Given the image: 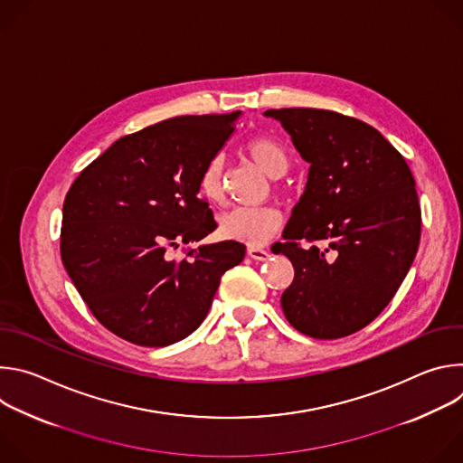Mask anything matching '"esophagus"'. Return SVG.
Listing matches in <instances>:
<instances>
[{
	"label": "esophagus",
	"instance_id": "1",
	"mask_svg": "<svg viewBox=\"0 0 463 463\" xmlns=\"http://www.w3.org/2000/svg\"><path fill=\"white\" fill-rule=\"evenodd\" d=\"M247 254H249L252 260H258V261H263V260L269 258V252H268L266 249H261V247H249V249H247Z\"/></svg>",
	"mask_w": 463,
	"mask_h": 463
}]
</instances>
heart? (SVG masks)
Masks as SVG:
<instances>
[{
  "instance_id": "obj_1",
  "label": "heart",
  "mask_w": 463,
  "mask_h": 463,
  "mask_svg": "<svg viewBox=\"0 0 463 463\" xmlns=\"http://www.w3.org/2000/svg\"><path fill=\"white\" fill-rule=\"evenodd\" d=\"M247 157L266 172L269 177H282L291 166L289 150L269 136L250 137L243 145ZM197 192L209 203H218L223 194V163L213 157L197 179ZM282 216L273 207H234L222 214L220 234L227 240L241 241L250 247L266 243L280 227Z\"/></svg>"
}]
</instances>
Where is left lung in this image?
<instances>
[{
  "label": "left lung",
  "mask_w": 463,
  "mask_h": 463,
  "mask_svg": "<svg viewBox=\"0 0 463 463\" xmlns=\"http://www.w3.org/2000/svg\"><path fill=\"white\" fill-rule=\"evenodd\" d=\"M304 161L306 190L284 231L293 284L282 309L300 334L341 339L370 324L393 298L418 252L421 209L405 157L370 124L335 111L282 108ZM300 241L310 245L302 248Z\"/></svg>",
  "instance_id": "obj_1"
}]
</instances>
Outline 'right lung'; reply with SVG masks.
Returning a JSON list of instances; mask_svg holds the SVG:
<instances>
[{
  "label": "right lung",
  "mask_w": 463,
  "mask_h": 463,
  "mask_svg": "<svg viewBox=\"0 0 463 463\" xmlns=\"http://www.w3.org/2000/svg\"><path fill=\"white\" fill-rule=\"evenodd\" d=\"M238 117L183 115L124 136L65 195L63 268L120 339L159 348L188 337L205 320L222 275L243 260L245 245L232 240L172 258L216 229L197 179Z\"/></svg>",
  "instance_id": "add662e5"
}]
</instances>
